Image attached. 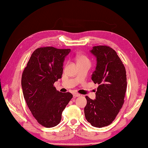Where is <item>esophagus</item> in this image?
I'll list each match as a JSON object with an SVG mask.
<instances>
[{"label":"esophagus","instance_id":"34e87169","mask_svg":"<svg viewBox=\"0 0 148 148\" xmlns=\"http://www.w3.org/2000/svg\"><path fill=\"white\" fill-rule=\"evenodd\" d=\"M73 95L74 97H78L80 96V94H79V93H74Z\"/></svg>","mask_w":148,"mask_h":148}]
</instances>
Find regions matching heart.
Listing matches in <instances>:
<instances>
[{"mask_svg": "<svg viewBox=\"0 0 148 148\" xmlns=\"http://www.w3.org/2000/svg\"><path fill=\"white\" fill-rule=\"evenodd\" d=\"M77 63L88 62V60L87 59V58H86L84 55H78V56H77Z\"/></svg>", "mask_w": 148, "mask_h": 148, "instance_id": "1", "label": "heart"}]
</instances>
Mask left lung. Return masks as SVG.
Listing matches in <instances>:
<instances>
[{
	"mask_svg": "<svg viewBox=\"0 0 148 148\" xmlns=\"http://www.w3.org/2000/svg\"><path fill=\"white\" fill-rule=\"evenodd\" d=\"M90 52L97 60L92 80L99 86L95 99L85 97L87 103L84 113L92 126L100 128L112 122L124 104L127 88L126 71L117 53L110 47L94 46Z\"/></svg>",
	"mask_w": 148,
	"mask_h": 148,
	"instance_id": "left-lung-1",
	"label": "left lung"
}]
</instances>
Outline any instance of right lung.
<instances>
[{
  "instance_id": "1",
  "label": "right lung",
  "mask_w": 148,
  "mask_h": 148,
  "mask_svg": "<svg viewBox=\"0 0 148 148\" xmlns=\"http://www.w3.org/2000/svg\"><path fill=\"white\" fill-rule=\"evenodd\" d=\"M70 49L43 47L35 50L21 79L23 95L39 124L46 127L58 124L73 95L58 91L54 83L62 78L63 62Z\"/></svg>"
}]
</instances>
